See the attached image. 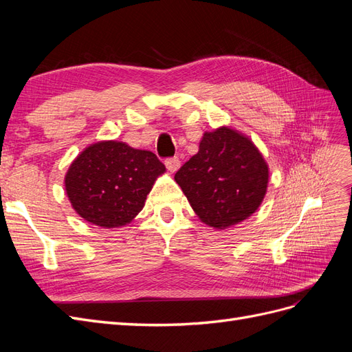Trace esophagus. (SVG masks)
<instances>
[{"mask_svg":"<svg viewBox=\"0 0 352 352\" xmlns=\"http://www.w3.org/2000/svg\"><path fill=\"white\" fill-rule=\"evenodd\" d=\"M166 167L170 173H175L179 170L180 167V160L177 157H172V158H167L166 160Z\"/></svg>","mask_w":352,"mask_h":352,"instance_id":"34e87169","label":"esophagus"}]
</instances>
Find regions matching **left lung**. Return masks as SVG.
Wrapping results in <instances>:
<instances>
[{
  "mask_svg": "<svg viewBox=\"0 0 352 352\" xmlns=\"http://www.w3.org/2000/svg\"><path fill=\"white\" fill-rule=\"evenodd\" d=\"M175 180L202 223L226 229L257 211L267 192L269 167L248 136L221 126L204 133Z\"/></svg>",
  "mask_w": 352,
  "mask_h": 352,
  "instance_id": "obj_1",
  "label": "left lung"
}]
</instances>
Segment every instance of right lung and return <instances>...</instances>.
Wrapping results in <instances>:
<instances>
[{
  "instance_id": "add662e5",
  "label": "right lung",
  "mask_w": 352,
  "mask_h": 352,
  "mask_svg": "<svg viewBox=\"0 0 352 352\" xmlns=\"http://www.w3.org/2000/svg\"><path fill=\"white\" fill-rule=\"evenodd\" d=\"M164 164L151 151L124 142L92 144L70 164L65 186L72 207L87 221L105 229L131 223Z\"/></svg>"
}]
</instances>
